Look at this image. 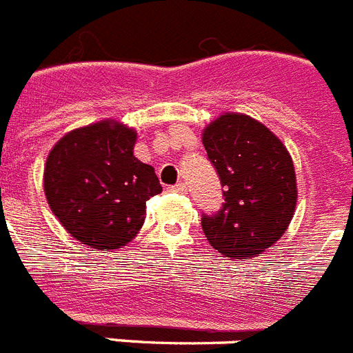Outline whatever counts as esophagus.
Here are the masks:
<instances>
[{"instance_id":"obj_1","label":"esophagus","mask_w":353,"mask_h":353,"mask_svg":"<svg viewBox=\"0 0 353 353\" xmlns=\"http://www.w3.org/2000/svg\"><path fill=\"white\" fill-rule=\"evenodd\" d=\"M172 192H177V194H186L188 192V186L185 185V183H176L174 186H170Z\"/></svg>"}]
</instances>
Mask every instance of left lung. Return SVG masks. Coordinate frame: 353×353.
Wrapping results in <instances>:
<instances>
[{
	"instance_id": "8db88e82",
	"label": "left lung",
	"mask_w": 353,
	"mask_h": 353,
	"mask_svg": "<svg viewBox=\"0 0 353 353\" xmlns=\"http://www.w3.org/2000/svg\"><path fill=\"white\" fill-rule=\"evenodd\" d=\"M210 163L222 185L221 210L203 213L213 250L248 260L283 235L296 208L292 159L276 136L253 118L226 112L203 132Z\"/></svg>"
}]
</instances>
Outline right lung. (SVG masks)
Instances as JSON below:
<instances>
[{
  "label": "right lung",
  "instance_id": "add662e5",
  "mask_svg": "<svg viewBox=\"0 0 353 353\" xmlns=\"http://www.w3.org/2000/svg\"><path fill=\"white\" fill-rule=\"evenodd\" d=\"M136 132L99 121L68 132L44 167V194L55 217L82 244L118 250L145 221V203L161 194L150 165L134 158Z\"/></svg>",
  "mask_w": 353,
  "mask_h": 353
}]
</instances>
